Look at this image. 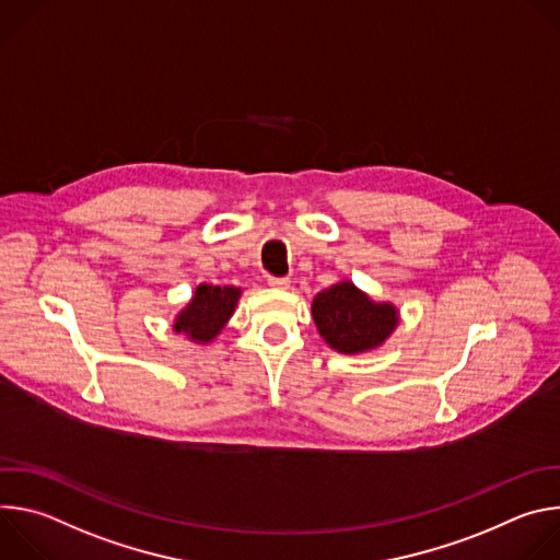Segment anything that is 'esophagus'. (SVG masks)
I'll list each match as a JSON object with an SVG mask.
<instances>
[{
	"instance_id": "esophagus-1",
	"label": "esophagus",
	"mask_w": 560,
	"mask_h": 560,
	"mask_svg": "<svg viewBox=\"0 0 560 560\" xmlns=\"http://www.w3.org/2000/svg\"><path fill=\"white\" fill-rule=\"evenodd\" d=\"M268 285L283 290V288L290 285V279H288V277H270V279H268Z\"/></svg>"
}]
</instances>
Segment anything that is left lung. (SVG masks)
I'll list each match as a JSON object with an SVG mask.
<instances>
[{"label":"left lung","instance_id":"left-lung-1","mask_svg":"<svg viewBox=\"0 0 560 560\" xmlns=\"http://www.w3.org/2000/svg\"><path fill=\"white\" fill-rule=\"evenodd\" d=\"M314 324L335 350L357 354L385 341L396 326V310L372 303L352 283H339L318 292L312 301Z\"/></svg>","mask_w":560,"mask_h":560}]
</instances>
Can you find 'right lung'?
I'll return each instance as SVG.
<instances>
[{"mask_svg":"<svg viewBox=\"0 0 560 560\" xmlns=\"http://www.w3.org/2000/svg\"><path fill=\"white\" fill-rule=\"evenodd\" d=\"M238 299L236 288L221 285H199L190 305L177 316L175 330L186 332L192 341L208 343L225 326L234 312Z\"/></svg>","mask_w":560,"mask_h":560,"instance_id":"add662e5","label":"right lung"}]
</instances>
